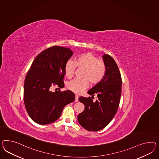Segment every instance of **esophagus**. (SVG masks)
<instances>
[{
    "mask_svg": "<svg viewBox=\"0 0 159 159\" xmlns=\"http://www.w3.org/2000/svg\"><path fill=\"white\" fill-rule=\"evenodd\" d=\"M78 101H79V97L77 96V95H75V102H78Z\"/></svg>",
    "mask_w": 159,
    "mask_h": 159,
    "instance_id": "1",
    "label": "esophagus"
}]
</instances>
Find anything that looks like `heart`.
Here are the masks:
<instances>
[{"instance_id": "heart-1", "label": "heart", "mask_w": 159, "mask_h": 159, "mask_svg": "<svg viewBox=\"0 0 159 159\" xmlns=\"http://www.w3.org/2000/svg\"><path fill=\"white\" fill-rule=\"evenodd\" d=\"M76 67L83 69L82 79H75L66 83V87L76 94H80L89 86V82L95 85L102 80L107 71L104 61L99 60L97 56L91 52H86L76 58L75 60L67 61L65 64V76L71 78Z\"/></svg>"}]
</instances>
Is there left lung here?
<instances>
[{
  "label": "left lung",
  "mask_w": 159,
  "mask_h": 159,
  "mask_svg": "<svg viewBox=\"0 0 159 159\" xmlns=\"http://www.w3.org/2000/svg\"><path fill=\"white\" fill-rule=\"evenodd\" d=\"M107 71L102 80L87 93L92 97L97 95L94 103L90 97H80L79 100L84 105L83 112L79 114L77 120L84 129L97 131L104 129L116 115L120 103L122 80L115 61L107 54L103 56Z\"/></svg>",
  "instance_id": "obj_1"
}]
</instances>
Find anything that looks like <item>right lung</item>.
<instances>
[{
  "instance_id": "right-lung-1",
  "label": "right lung",
  "mask_w": 159,
  "mask_h": 159,
  "mask_svg": "<svg viewBox=\"0 0 159 159\" xmlns=\"http://www.w3.org/2000/svg\"><path fill=\"white\" fill-rule=\"evenodd\" d=\"M72 55L68 48L55 46L41 52L33 61L25 79L24 101L35 123H53L60 117L64 107L75 101L73 92L60 90L64 86L65 64ZM52 86H57L59 91L52 92Z\"/></svg>"
}]
</instances>
